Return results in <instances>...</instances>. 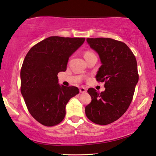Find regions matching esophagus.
<instances>
[{"mask_svg":"<svg viewBox=\"0 0 156 156\" xmlns=\"http://www.w3.org/2000/svg\"><path fill=\"white\" fill-rule=\"evenodd\" d=\"M80 93H86V88L84 87H80Z\"/></svg>","mask_w":156,"mask_h":156,"instance_id":"34e87169","label":"esophagus"}]
</instances>
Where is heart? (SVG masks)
<instances>
[{"instance_id": "heart-1", "label": "heart", "mask_w": 156, "mask_h": 156, "mask_svg": "<svg viewBox=\"0 0 156 156\" xmlns=\"http://www.w3.org/2000/svg\"><path fill=\"white\" fill-rule=\"evenodd\" d=\"M93 53L92 52H89V51H88V52H85V55H84V57L85 56H87V55H92Z\"/></svg>"}]
</instances>
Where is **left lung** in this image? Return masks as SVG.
<instances>
[{
    "instance_id": "1",
    "label": "left lung",
    "mask_w": 156,
    "mask_h": 156,
    "mask_svg": "<svg viewBox=\"0 0 156 156\" xmlns=\"http://www.w3.org/2000/svg\"><path fill=\"white\" fill-rule=\"evenodd\" d=\"M90 47L97 52L101 66L96 78L105 82V90L90 88L91 102L86 106V115L98 125H109L125 114L131 104L138 82L135 55L124 42L110 38H88Z\"/></svg>"
}]
</instances>
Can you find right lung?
Returning a JSON list of instances; mask_svg holds the SVG:
<instances>
[{"label":"right lung","instance_id":"right-lung-1","mask_svg":"<svg viewBox=\"0 0 156 156\" xmlns=\"http://www.w3.org/2000/svg\"><path fill=\"white\" fill-rule=\"evenodd\" d=\"M85 39L50 37L26 55L21 70V92L29 113L43 125L60 123L66 116V104L79 93L76 86L59 84L58 74L66 71L69 58Z\"/></svg>","mask_w":156,"mask_h":156}]
</instances>
